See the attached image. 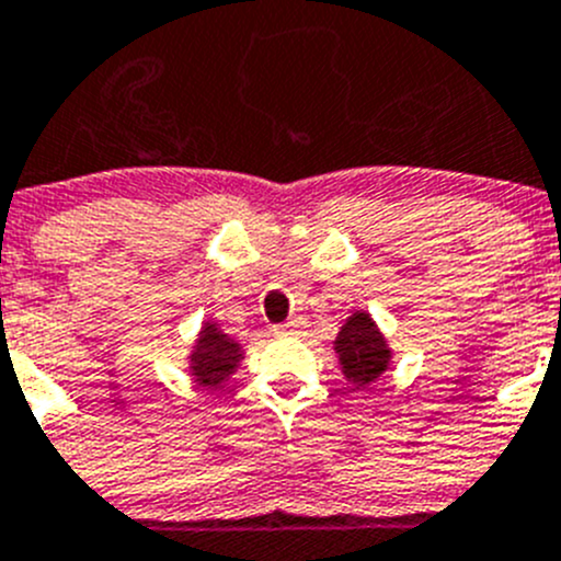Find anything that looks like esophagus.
Wrapping results in <instances>:
<instances>
[{
  "instance_id": "esophagus-1",
  "label": "esophagus",
  "mask_w": 561,
  "mask_h": 561,
  "mask_svg": "<svg viewBox=\"0 0 561 561\" xmlns=\"http://www.w3.org/2000/svg\"><path fill=\"white\" fill-rule=\"evenodd\" d=\"M298 329H301V323H298V321H287V323H279V327H276L274 332L276 334H296Z\"/></svg>"
}]
</instances>
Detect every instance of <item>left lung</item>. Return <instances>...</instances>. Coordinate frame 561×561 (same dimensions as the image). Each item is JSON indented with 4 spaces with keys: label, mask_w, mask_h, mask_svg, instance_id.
<instances>
[{
    "label": "left lung",
    "mask_w": 561,
    "mask_h": 561,
    "mask_svg": "<svg viewBox=\"0 0 561 561\" xmlns=\"http://www.w3.org/2000/svg\"><path fill=\"white\" fill-rule=\"evenodd\" d=\"M334 352L340 354L343 374L357 387L379 379V374L387 370V363H390L385 337H381L376 323L365 312H357V316L345 321L337 340H334Z\"/></svg>",
    "instance_id": "1"
}]
</instances>
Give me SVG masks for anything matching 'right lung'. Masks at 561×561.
Instances as JSON below:
<instances>
[{
	"label": "right lung",
	"instance_id": "add662e5",
	"mask_svg": "<svg viewBox=\"0 0 561 561\" xmlns=\"http://www.w3.org/2000/svg\"><path fill=\"white\" fill-rule=\"evenodd\" d=\"M240 363V348L234 340H229L227 334L218 332V327L207 323L202 329V337H198L196 352L191 354V370L196 376L198 385L213 387L221 385Z\"/></svg>",
	"mask_w": 561,
	"mask_h": 561
}]
</instances>
